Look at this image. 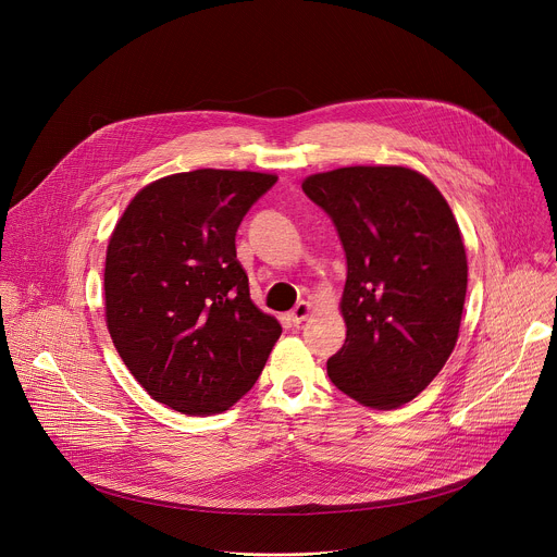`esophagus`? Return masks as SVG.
<instances>
[{"label": "esophagus", "instance_id": "obj_1", "mask_svg": "<svg viewBox=\"0 0 557 557\" xmlns=\"http://www.w3.org/2000/svg\"><path fill=\"white\" fill-rule=\"evenodd\" d=\"M310 314V304L308 301H299L293 310H290V314H288V320L295 324V326H299L306 317Z\"/></svg>", "mask_w": 557, "mask_h": 557}]
</instances>
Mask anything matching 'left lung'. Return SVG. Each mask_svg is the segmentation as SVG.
Instances as JSON below:
<instances>
[{"label": "left lung", "mask_w": 557, "mask_h": 557, "mask_svg": "<svg viewBox=\"0 0 557 557\" xmlns=\"http://www.w3.org/2000/svg\"><path fill=\"white\" fill-rule=\"evenodd\" d=\"M346 253V342L331 381L355 401L392 410L412 401L449 359L467 293L458 222L441 191L408 168H342L308 176Z\"/></svg>", "instance_id": "8db88e82"}]
</instances>
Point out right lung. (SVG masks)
<instances>
[{"mask_svg":"<svg viewBox=\"0 0 557 557\" xmlns=\"http://www.w3.org/2000/svg\"><path fill=\"white\" fill-rule=\"evenodd\" d=\"M275 183L258 172H183L143 187L116 222L108 331L153 401L218 414L258 381L282 326L251 301L235 233Z\"/></svg>","mask_w":557,"mask_h":557,"instance_id":"obj_1","label":"right lung"}]
</instances>
